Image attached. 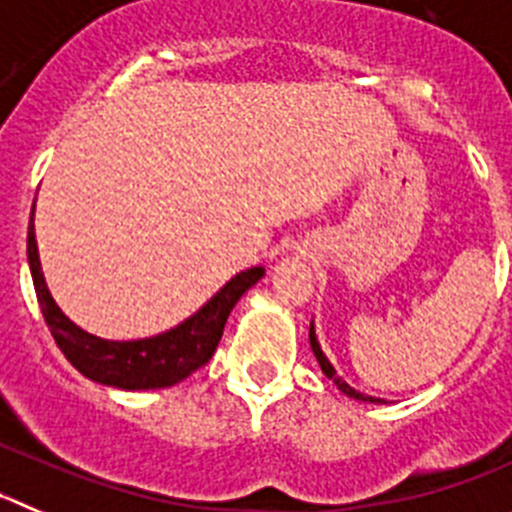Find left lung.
Listing matches in <instances>:
<instances>
[{"mask_svg":"<svg viewBox=\"0 0 512 512\" xmlns=\"http://www.w3.org/2000/svg\"><path fill=\"white\" fill-rule=\"evenodd\" d=\"M310 348H313L315 358H318V364H321L323 374L328 376V379H333V384L338 386V389L343 391L346 396H351V399H358V401H369V404H384V399H376V396H369V394H361V391L353 389L351 384H346V381L341 379V376L336 374V369H333V364L326 358V353H323L321 343H318V338H315V328L313 323H310Z\"/></svg>","mask_w":512,"mask_h":512,"instance_id":"left-lung-1","label":"left lung"}]
</instances>
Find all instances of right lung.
Listing matches in <instances>:
<instances>
[{
    "label": "right lung",
    "instance_id": "obj_1",
    "mask_svg": "<svg viewBox=\"0 0 512 512\" xmlns=\"http://www.w3.org/2000/svg\"><path fill=\"white\" fill-rule=\"evenodd\" d=\"M32 214H35V207H32ZM27 260H30L32 283H35L45 323L65 358L85 379L126 391L166 389L202 369L217 351L224 323L237 300L265 275V267L237 272L197 313L159 336L138 338V341H105L75 326L52 300L45 275H42L40 255H37L32 217L27 227Z\"/></svg>",
    "mask_w": 512,
    "mask_h": 512
}]
</instances>
